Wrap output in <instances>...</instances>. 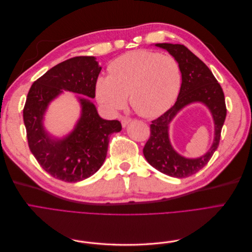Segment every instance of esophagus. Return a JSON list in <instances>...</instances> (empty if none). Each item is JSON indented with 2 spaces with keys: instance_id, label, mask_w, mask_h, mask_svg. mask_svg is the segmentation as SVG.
<instances>
[{
  "instance_id": "esophagus-1",
  "label": "esophagus",
  "mask_w": 252,
  "mask_h": 252,
  "mask_svg": "<svg viewBox=\"0 0 252 252\" xmlns=\"http://www.w3.org/2000/svg\"><path fill=\"white\" fill-rule=\"evenodd\" d=\"M130 121H131V119L126 118V117H122V118H121V123H122V126H123V127H126V126L128 125L129 122H130Z\"/></svg>"
}]
</instances>
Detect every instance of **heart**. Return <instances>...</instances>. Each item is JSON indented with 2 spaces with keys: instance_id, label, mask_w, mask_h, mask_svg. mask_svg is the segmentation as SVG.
<instances>
[{
  "instance_id": "b5f03b06",
  "label": "heart",
  "mask_w": 252,
  "mask_h": 252,
  "mask_svg": "<svg viewBox=\"0 0 252 252\" xmlns=\"http://www.w3.org/2000/svg\"><path fill=\"white\" fill-rule=\"evenodd\" d=\"M181 86L182 70L172 56L134 50L113 61L109 66V77L96 80L95 95L111 112L123 108L129 95V102L136 112L154 118L171 107Z\"/></svg>"
}]
</instances>
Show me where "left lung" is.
Masks as SVG:
<instances>
[{
	"label": "left lung",
	"instance_id": "8db88e82",
	"mask_svg": "<svg viewBox=\"0 0 252 252\" xmlns=\"http://www.w3.org/2000/svg\"><path fill=\"white\" fill-rule=\"evenodd\" d=\"M166 49L178 61L182 70V86L177 102L161 117L150 124V136L143 149L147 162L158 171L173 178H187L200 171L218 149L220 131L226 119V104L223 89L202 61L181 44H156ZM193 101H202L210 108L216 125V136L212 148L199 159H186L171 146L168 126L182 108Z\"/></svg>",
	"mask_w": 252,
	"mask_h": 252
}]
</instances>
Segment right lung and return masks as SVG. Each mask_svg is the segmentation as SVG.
Here are the masks:
<instances>
[{
    "mask_svg": "<svg viewBox=\"0 0 252 252\" xmlns=\"http://www.w3.org/2000/svg\"><path fill=\"white\" fill-rule=\"evenodd\" d=\"M101 69L94 57H74L52 67L29 89L23 109L28 146L42 168L58 180L75 183L94 174L105 161L110 135L122 130L119 121L103 120L94 103L83 97L81 119L69 135L55 141L44 130V112L53 98L63 90L94 98Z\"/></svg>",
    "mask_w": 252,
    "mask_h": 252,
    "instance_id": "obj_1",
    "label": "right lung"
}]
</instances>
